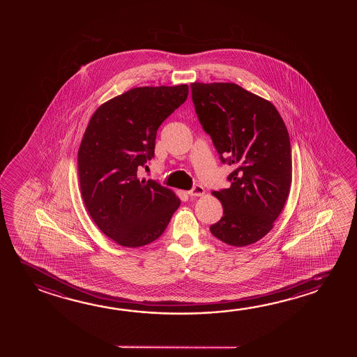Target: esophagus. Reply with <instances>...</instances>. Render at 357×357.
Masks as SVG:
<instances>
[{"label":"esophagus","mask_w":357,"mask_h":357,"mask_svg":"<svg viewBox=\"0 0 357 357\" xmlns=\"http://www.w3.org/2000/svg\"><path fill=\"white\" fill-rule=\"evenodd\" d=\"M188 194H189L190 197H200V195L204 194V188H203V185H200V184H195V185L188 192Z\"/></svg>","instance_id":"1"}]
</instances>
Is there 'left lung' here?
Returning <instances> with one entry per match:
<instances>
[{"mask_svg":"<svg viewBox=\"0 0 357 357\" xmlns=\"http://www.w3.org/2000/svg\"><path fill=\"white\" fill-rule=\"evenodd\" d=\"M199 122L222 164L235 165L230 187L213 192L222 216L211 234L233 246L268 234L291 185V146L287 126L269 100L234 83H192Z\"/></svg>","mask_w":357,"mask_h":357,"instance_id":"left-lung-1","label":"left lung"}]
</instances>
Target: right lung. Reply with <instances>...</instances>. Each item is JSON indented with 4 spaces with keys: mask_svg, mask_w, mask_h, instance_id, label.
I'll return each mask as SVG.
<instances>
[{
    "mask_svg": "<svg viewBox=\"0 0 357 357\" xmlns=\"http://www.w3.org/2000/svg\"><path fill=\"white\" fill-rule=\"evenodd\" d=\"M188 93V84L133 88L100 105L88 123L78 151L81 194L96 225L119 245L158 239L181 205L170 189L138 173L154 158L160 124Z\"/></svg>",
    "mask_w": 357,
    "mask_h": 357,
    "instance_id": "1",
    "label": "right lung"
}]
</instances>
